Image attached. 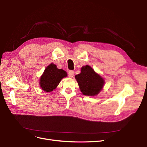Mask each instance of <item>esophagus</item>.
<instances>
[{
	"label": "esophagus",
	"instance_id": "esophagus-1",
	"mask_svg": "<svg viewBox=\"0 0 147 147\" xmlns=\"http://www.w3.org/2000/svg\"><path fill=\"white\" fill-rule=\"evenodd\" d=\"M74 73L73 71H69L68 72V77L70 78H72L73 76H74Z\"/></svg>",
	"mask_w": 147,
	"mask_h": 147
}]
</instances>
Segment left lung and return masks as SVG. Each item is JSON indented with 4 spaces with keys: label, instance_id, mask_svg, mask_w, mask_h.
Masks as SVG:
<instances>
[{
    "label": "left lung",
    "instance_id": "1",
    "mask_svg": "<svg viewBox=\"0 0 147 147\" xmlns=\"http://www.w3.org/2000/svg\"><path fill=\"white\" fill-rule=\"evenodd\" d=\"M80 74L75 76L80 90L85 96H94L102 91L105 80L89 65L81 68Z\"/></svg>",
    "mask_w": 147,
    "mask_h": 147
}]
</instances>
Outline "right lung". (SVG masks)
<instances>
[{"mask_svg": "<svg viewBox=\"0 0 147 147\" xmlns=\"http://www.w3.org/2000/svg\"><path fill=\"white\" fill-rule=\"evenodd\" d=\"M67 76V73L62 69L57 68L53 63L46 67L40 78L39 85L45 92H51L55 90L61 80Z\"/></svg>", "mask_w": 147, "mask_h": 147, "instance_id": "obj_1", "label": "right lung"}]
</instances>
